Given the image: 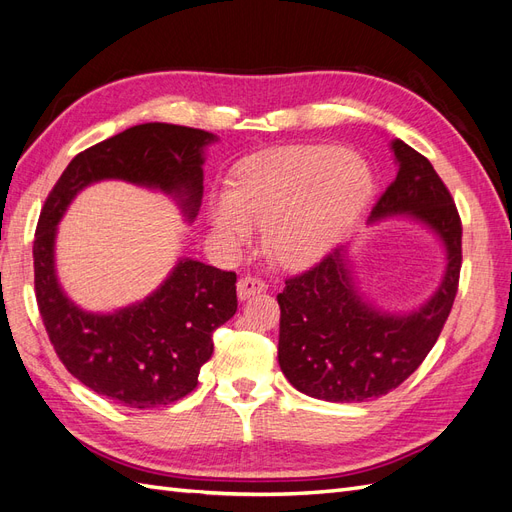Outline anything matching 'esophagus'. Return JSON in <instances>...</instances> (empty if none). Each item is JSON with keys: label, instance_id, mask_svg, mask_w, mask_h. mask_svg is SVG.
<instances>
[{"label": "esophagus", "instance_id": "1", "mask_svg": "<svg viewBox=\"0 0 512 512\" xmlns=\"http://www.w3.org/2000/svg\"><path fill=\"white\" fill-rule=\"evenodd\" d=\"M261 291H266L264 281L257 279V276H251V274L240 276V281H238V298L240 300H246V298H251L255 294H261Z\"/></svg>", "mask_w": 512, "mask_h": 512}]
</instances>
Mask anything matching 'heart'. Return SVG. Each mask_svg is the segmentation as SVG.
<instances>
[{
	"label": "heart",
	"mask_w": 512,
	"mask_h": 512,
	"mask_svg": "<svg viewBox=\"0 0 512 512\" xmlns=\"http://www.w3.org/2000/svg\"><path fill=\"white\" fill-rule=\"evenodd\" d=\"M371 195V173L341 148H291L242 167L212 206L216 238L242 248L264 229L276 264L302 268L326 255Z\"/></svg>",
	"instance_id": "b5f03b06"
}]
</instances>
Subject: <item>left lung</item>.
I'll list each match as a JSON object with an SVG mask.
<instances>
[{"instance_id":"1","label":"left lung","mask_w":512,"mask_h":512,"mask_svg":"<svg viewBox=\"0 0 512 512\" xmlns=\"http://www.w3.org/2000/svg\"><path fill=\"white\" fill-rule=\"evenodd\" d=\"M397 178L371 218L410 214L446 246V274L433 298L410 315H390L364 302L341 248L306 272L289 276L281 306L279 364L289 384L315 399L360 403L384 397L410 377L446 324L459 289L461 216L429 160L401 139L392 141Z\"/></svg>"}]
</instances>
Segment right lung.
<instances>
[{
  "label": "right lung",
  "mask_w": 512,
  "mask_h": 512,
  "mask_svg": "<svg viewBox=\"0 0 512 512\" xmlns=\"http://www.w3.org/2000/svg\"><path fill=\"white\" fill-rule=\"evenodd\" d=\"M214 135L175 124H139L79 152L42 206L34 236V287L42 324L68 373L135 410L180 401L212 356V334L238 311L236 272L182 259L152 296L109 315L85 313L57 283L55 231L87 184L118 178L175 195L195 218L203 195V145Z\"/></svg>",
  "instance_id": "1"
}]
</instances>
